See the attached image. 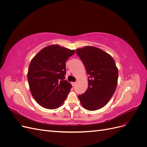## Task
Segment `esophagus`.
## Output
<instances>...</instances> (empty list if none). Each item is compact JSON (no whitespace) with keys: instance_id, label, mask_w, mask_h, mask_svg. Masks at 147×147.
Segmentation results:
<instances>
[{"instance_id":"obj_1","label":"esophagus","mask_w":147,"mask_h":147,"mask_svg":"<svg viewBox=\"0 0 147 147\" xmlns=\"http://www.w3.org/2000/svg\"><path fill=\"white\" fill-rule=\"evenodd\" d=\"M75 84H76V82H72V85L73 86H75Z\"/></svg>"}]
</instances>
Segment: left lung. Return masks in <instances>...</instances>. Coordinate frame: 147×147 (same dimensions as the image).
I'll return each instance as SVG.
<instances>
[{
  "instance_id": "obj_1",
  "label": "left lung",
  "mask_w": 147,
  "mask_h": 147,
  "mask_svg": "<svg viewBox=\"0 0 147 147\" xmlns=\"http://www.w3.org/2000/svg\"><path fill=\"white\" fill-rule=\"evenodd\" d=\"M88 77L86 92L78 95L84 109L94 111L104 107L116 90L118 72L113 57L100 48L87 46L76 50Z\"/></svg>"
}]
</instances>
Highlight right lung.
I'll list each match as a JSON object with an SVG mask.
<instances>
[{"label": "right lung", "instance_id": "1", "mask_svg": "<svg viewBox=\"0 0 147 147\" xmlns=\"http://www.w3.org/2000/svg\"><path fill=\"white\" fill-rule=\"evenodd\" d=\"M74 50L58 45L48 46L31 61L28 72L30 91L43 107L55 109L63 104L72 85L65 79V63Z\"/></svg>", "mask_w": 147, "mask_h": 147}]
</instances>
